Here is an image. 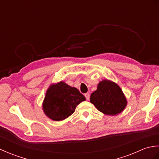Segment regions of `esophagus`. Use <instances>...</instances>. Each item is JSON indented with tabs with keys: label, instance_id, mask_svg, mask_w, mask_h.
Listing matches in <instances>:
<instances>
[{
	"label": "esophagus",
	"instance_id": "34e87169",
	"mask_svg": "<svg viewBox=\"0 0 159 159\" xmlns=\"http://www.w3.org/2000/svg\"><path fill=\"white\" fill-rule=\"evenodd\" d=\"M85 98H86V100H89V97H90V96H89V93H85Z\"/></svg>",
	"mask_w": 159,
	"mask_h": 159
}]
</instances>
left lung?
Wrapping results in <instances>:
<instances>
[{
  "label": "left lung",
  "mask_w": 159,
  "mask_h": 159,
  "mask_svg": "<svg viewBox=\"0 0 159 159\" xmlns=\"http://www.w3.org/2000/svg\"><path fill=\"white\" fill-rule=\"evenodd\" d=\"M90 102L107 116H116L122 112L127 105L126 98L120 87L108 79L98 84L97 89L91 94Z\"/></svg>",
  "instance_id": "8db88e82"
}]
</instances>
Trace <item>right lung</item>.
<instances>
[{
  "label": "right lung",
  "instance_id": "right-lung-1",
  "mask_svg": "<svg viewBox=\"0 0 159 159\" xmlns=\"http://www.w3.org/2000/svg\"><path fill=\"white\" fill-rule=\"evenodd\" d=\"M85 100V97L76 87L60 81L48 87L42 103V109L50 119L62 121L73 114L77 105Z\"/></svg>",
  "mask_w": 159,
  "mask_h": 159
}]
</instances>
